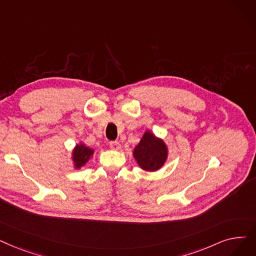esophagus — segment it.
<instances>
[{"label":"esophagus","mask_w":256,"mask_h":256,"mask_svg":"<svg viewBox=\"0 0 256 256\" xmlns=\"http://www.w3.org/2000/svg\"><path fill=\"white\" fill-rule=\"evenodd\" d=\"M110 148L114 150H120L121 146H120V143L118 141H110Z\"/></svg>","instance_id":"obj_1"}]
</instances>
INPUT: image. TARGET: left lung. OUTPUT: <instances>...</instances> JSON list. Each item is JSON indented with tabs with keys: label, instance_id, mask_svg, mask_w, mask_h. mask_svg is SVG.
<instances>
[{
	"label": "left lung",
	"instance_id": "obj_1",
	"mask_svg": "<svg viewBox=\"0 0 256 256\" xmlns=\"http://www.w3.org/2000/svg\"><path fill=\"white\" fill-rule=\"evenodd\" d=\"M132 154L143 170L156 172L164 165L168 150L163 140L156 137L152 132L146 130Z\"/></svg>",
	"mask_w": 256,
	"mask_h": 256
}]
</instances>
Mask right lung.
Returning <instances> with one entry per match:
<instances>
[{
	"label": "right lung",
	"mask_w": 256,
	"mask_h": 256,
	"mask_svg": "<svg viewBox=\"0 0 256 256\" xmlns=\"http://www.w3.org/2000/svg\"><path fill=\"white\" fill-rule=\"evenodd\" d=\"M94 154V150L86 146L84 143L76 144V146L72 152V160L74 162V168L76 170H80L86 163L90 160Z\"/></svg>",
	"instance_id": "right-lung-1"
}]
</instances>
